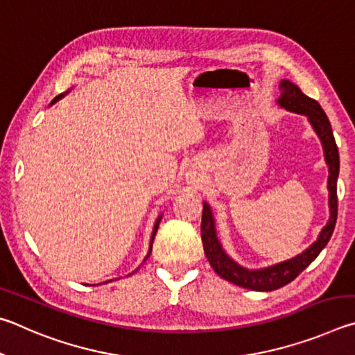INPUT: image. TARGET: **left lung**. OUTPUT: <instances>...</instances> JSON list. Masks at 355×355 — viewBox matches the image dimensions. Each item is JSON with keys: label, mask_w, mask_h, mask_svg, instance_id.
I'll return each instance as SVG.
<instances>
[{"label": "left lung", "mask_w": 355, "mask_h": 355, "mask_svg": "<svg viewBox=\"0 0 355 355\" xmlns=\"http://www.w3.org/2000/svg\"><path fill=\"white\" fill-rule=\"evenodd\" d=\"M281 95L277 98V104L285 110L295 114L306 115L310 126L318 135V139L324 151V160L329 168L327 190H329V220L326 226L321 229L316 241H313L306 251L297 254L293 259L284 260L281 263L266 266V268L248 270L239 265L234 259L226 254L221 241L216 235L215 218L209 204L202 202V221H201V239L204 246V254L209 260L210 266L220 277L232 282L239 287L256 291H272L284 287L302 272L307 266L318 257V254L324 250L327 241L331 240L335 223H337V179L340 171V155L337 143L334 139L332 126L329 123L324 110L321 109L318 101L304 95L300 87L288 79H282L279 84Z\"/></svg>", "instance_id": "8db88e82"}]
</instances>
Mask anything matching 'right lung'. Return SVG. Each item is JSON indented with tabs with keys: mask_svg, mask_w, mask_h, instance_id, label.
Here are the masks:
<instances>
[{
	"mask_svg": "<svg viewBox=\"0 0 355 355\" xmlns=\"http://www.w3.org/2000/svg\"><path fill=\"white\" fill-rule=\"evenodd\" d=\"M67 93H68V92L62 93V95H59V96H55V98L53 99V101H51V104H49V105H53V104L58 103L59 99H62V98H64V96L67 95ZM160 220H162V215H159V218L155 220V225H154V229H153V235H151V243H149V251H148V256L145 257V260H143V262H146V259L149 257V254H151V251H153V241H154V237H155V232H157V227H159V223H160ZM135 271H137V270H135ZM135 271H134V272H135ZM134 272H130V275H134Z\"/></svg>",
	"mask_w": 355,
	"mask_h": 355,
	"instance_id": "right-lung-1",
	"label": "right lung"
}]
</instances>
